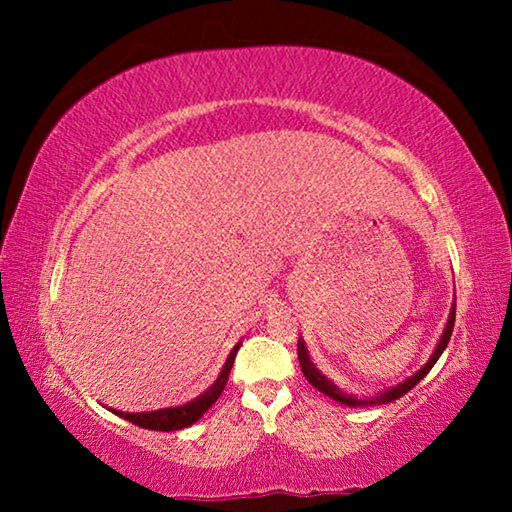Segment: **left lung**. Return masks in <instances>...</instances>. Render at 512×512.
Here are the masks:
<instances>
[{"instance_id": "8db88e82", "label": "left lung", "mask_w": 512, "mask_h": 512, "mask_svg": "<svg viewBox=\"0 0 512 512\" xmlns=\"http://www.w3.org/2000/svg\"><path fill=\"white\" fill-rule=\"evenodd\" d=\"M454 320H456V300H454V305H452V311H449L445 332H443V336H440V341H438V345H436V350H433V354L429 357V361L424 363V366H422L418 372H415L413 377H409L406 381H402V384H397V386H393V388H386V391L379 393V395L357 397V395L343 393L341 388L334 384V381H329V379L323 375V372H318V368L314 366V363H311L309 352H307V348H305V341H302V339L298 341V361H300V368H302V372H305V379L309 381L311 386L318 388L320 393L327 395V397H332V400L341 402V404H345V406H354V409H357V406H375V404L395 402V400H400L402 395L409 393L411 388H413L415 384H418V381L433 368V363H436V361L440 359V354H443V350L447 348V343H449V336H452Z\"/></svg>"}]
</instances>
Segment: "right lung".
<instances>
[{
  "label": "right lung",
  "mask_w": 512,
  "mask_h": 512,
  "mask_svg": "<svg viewBox=\"0 0 512 512\" xmlns=\"http://www.w3.org/2000/svg\"><path fill=\"white\" fill-rule=\"evenodd\" d=\"M239 350V345L230 352L228 361L221 370V375L216 377L214 384L207 388L203 395H198L196 400L187 402L183 406H171V409H160V411H146V413H124V411H115L119 418H124L128 422L137 424L142 429H151V431H178L185 429L189 424H194L203 418V413L210 409V406L219 400V395L223 393L225 384H228L232 363H235V354Z\"/></svg>",
  "instance_id": "1"
}]
</instances>
